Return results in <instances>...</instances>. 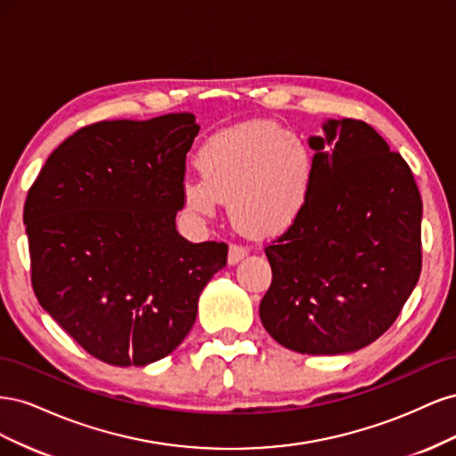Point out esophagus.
Masks as SVG:
<instances>
[{"mask_svg":"<svg viewBox=\"0 0 456 456\" xmlns=\"http://www.w3.org/2000/svg\"><path fill=\"white\" fill-rule=\"evenodd\" d=\"M247 256V249L245 247H240V245H230L228 249V265L230 266H236L240 260H243Z\"/></svg>","mask_w":456,"mask_h":456,"instance_id":"1","label":"esophagus"}]
</instances>
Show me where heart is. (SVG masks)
I'll list each match as a JSON object with an SVG mask.
<instances>
[{
  "mask_svg": "<svg viewBox=\"0 0 456 456\" xmlns=\"http://www.w3.org/2000/svg\"><path fill=\"white\" fill-rule=\"evenodd\" d=\"M201 181H184L183 201L200 218L218 203L247 238L268 240L287 232L305 213L314 184V151L275 121H243L215 133L198 151Z\"/></svg>",
  "mask_w": 456,
  "mask_h": 456,
  "instance_id": "heart-1",
  "label": "heart"
}]
</instances>
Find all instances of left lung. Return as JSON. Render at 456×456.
Segmentation results:
<instances>
[{
    "mask_svg": "<svg viewBox=\"0 0 456 456\" xmlns=\"http://www.w3.org/2000/svg\"><path fill=\"white\" fill-rule=\"evenodd\" d=\"M310 136L314 184L302 216L266 247L260 322L310 355L365 348L395 322L420 266L422 200L405 159L363 121L325 119Z\"/></svg>",
    "mask_w": 456,
    "mask_h": 456,
    "instance_id": "left-lung-1",
    "label": "left lung"
}]
</instances>
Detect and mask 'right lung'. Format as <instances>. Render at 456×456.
<instances>
[{
  "label": "right lung",
  "instance_id": "add662e5",
  "mask_svg": "<svg viewBox=\"0 0 456 456\" xmlns=\"http://www.w3.org/2000/svg\"><path fill=\"white\" fill-rule=\"evenodd\" d=\"M190 112L101 121L53 151L24 205L34 293L96 360L142 367L190 333L228 247L176 232Z\"/></svg>",
  "mask_w": 456,
  "mask_h": 456
}]
</instances>
